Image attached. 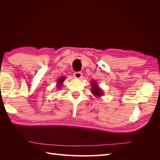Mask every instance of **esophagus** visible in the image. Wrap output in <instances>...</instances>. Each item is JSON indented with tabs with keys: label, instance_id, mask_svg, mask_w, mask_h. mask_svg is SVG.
Instances as JSON below:
<instances>
[{
	"label": "esophagus",
	"instance_id": "esophagus-1",
	"mask_svg": "<svg viewBox=\"0 0 160 160\" xmlns=\"http://www.w3.org/2000/svg\"><path fill=\"white\" fill-rule=\"evenodd\" d=\"M73 76L76 79H81L82 77H83V74H82L81 72H74Z\"/></svg>",
	"mask_w": 160,
	"mask_h": 160
}]
</instances>
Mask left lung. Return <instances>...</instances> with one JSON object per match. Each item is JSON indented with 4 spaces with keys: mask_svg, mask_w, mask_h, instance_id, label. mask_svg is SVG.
Instances as JSON below:
<instances>
[{
    "mask_svg": "<svg viewBox=\"0 0 160 160\" xmlns=\"http://www.w3.org/2000/svg\"><path fill=\"white\" fill-rule=\"evenodd\" d=\"M91 83L92 86L91 91L92 92V93L96 97H100L101 95H103V92L100 89V88L98 86V84L96 83V81H92Z\"/></svg>",
    "mask_w": 160,
    "mask_h": 160,
    "instance_id": "left-lung-1",
    "label": "left lung"
}]
</instances>
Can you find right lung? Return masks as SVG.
<instances>
[{
	"instance_id": "add662e5",
	"label": "right lung",
	"mask_w": 160,
	"mask_h": 160,
	"mask_svg": "<svg viewBox=\"0 0 160 160\" xmlns=\"http://www.w3.org/2000/svg\"><path fill=\"white\" fill-rule=\"evenodd\" d=\"M65 79V77H60L59 79H58V81H57L58 85H57L58 87L57 88H60V87L62 85V83H63V81H64Z\"/></svg>"
}]
</instances>
